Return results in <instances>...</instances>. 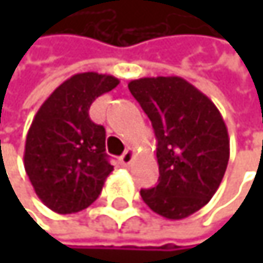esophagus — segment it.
<instances>
[{
  "label": "esophagus",
  "instance_id": "1",
  "mask_svg": "<svg viewBox=\"0 0 263 263\" xmlns=\"http://www.w3.org/2000/svg\"><path fill=\"white\" fill-rule=\"evenodd\" d=\"M134 157H135V152H134V149H128L122 157H120V160H122V163L125 164V166H129L131 164V161L134 160Z\"/></svg>",
  "mask_w": 263,
  "mask_h": 263
}]
</instances>
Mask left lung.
<instances>
[{
	"instance_id": "left-lung-1",
	"label": "left lung",
	"mask_w": 263,
	"mask_h": 263,
	"mask_svg": "<svg viewBox=\"0 0 263 263\" xmlns=\"http://www.w3.org/2000/svg\"><path fill=\"white\" fill-rule=\"evenodd\" d=\"M152 122L160 178L141 189L146 205L166 219H184L216 193L230 158V138L216 105L178 76L128 83Z\"/></svg>"
}]
</instances>
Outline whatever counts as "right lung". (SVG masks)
<instances>
[{"label":"right lung","mask_w":263,"mask_h":263,"mask_svg":"<svg viewBox=\"0 0 263 263\" xmlns=\"http://www.w3.org/2000/svg\"><path fill=\"white\" fill-rule=\"evenodd\" d=\"M119 83L109 74L78 73L47 97L31 122L24 167L37 198L56 213H78L91 205L114 171L105 152V128L88 111Z\"/></svg>","instance_id":"1"}]
</instances>
